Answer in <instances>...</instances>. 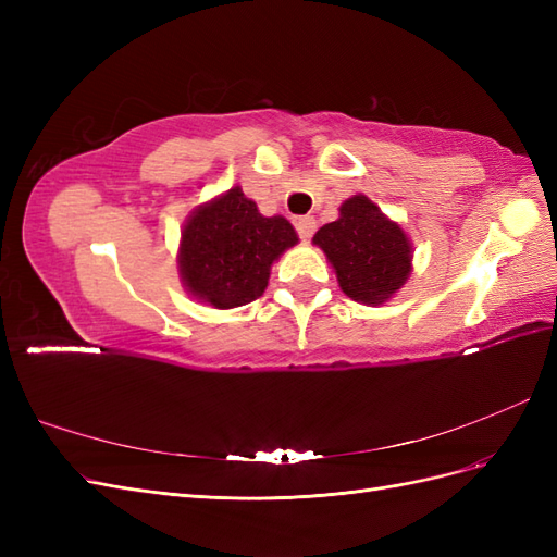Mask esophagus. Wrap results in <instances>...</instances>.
Here are the masks:
<instances>
[{
	"label": "esophagus",
	"instance_id": "obj_1",
	"mask_svg": "<svg viewBox=\"0 0 557 557\" xmlns=\"http://www.w3.org/2000/svg\"><path fill=\"white\" fill-rule=\"evenodd\" d=\"M295 227L299 232V237L305 239V242H309L313 237V232H315V218L313 215H301V218H297V221H295Z\"/></svg>",
	"mask_w": 557,
	"mask_h": 557
}]
</instances>
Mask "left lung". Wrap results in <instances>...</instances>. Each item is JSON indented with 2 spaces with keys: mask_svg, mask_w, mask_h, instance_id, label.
<instances>
[{
  "mask_svg": "<svg viewBox=\"0 0 557 557\" xmlns=\"http://www.w3.org/2000/svg\"><path fill=\"white\" fill-rule=\"evenodd\" d=\"M313 244L323 248L339 288L360 305H383L411 274L409 237L364 195L346 199L339 218L313 234Z\"/></svg>",
  "mask_w": 557,
  "mask_h": 557,
  "instance_id": "left-lung-1",
  "label": "left lung"
}]
</instances>
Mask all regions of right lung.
<instances>
[{"label":"right lung","instance_id":"1","mask_svg":"<svg viewBox=\"0 0 557 557\" xmlns=\"http://www.w3.org/2000/svg\"><path fill=\"white\" fill-rule=\"evenodd\" d=\"M297 242L283 215H262L234 185L185 221L178 274L195 299L215 309L244 307L264 293L272 264Z\"/></svg>","mask_w":557,"mask_h":557}]
</instances>
